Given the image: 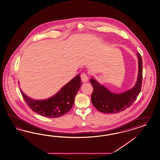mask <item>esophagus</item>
<instances>
[{
  "label": "esophagus",
  "instance_id": "esophagus-1",
  "mask_svg": "<svg viewBox=\"0 0 160 160\" xmlns=\"http://www.w3.org/2000/svg\"><path fill=\"white\" fill-rule=\"evenodd\" d=\"M81 78L83 82H86L88 81V77L85 73H82L81 75Z\"/></svg>",
  "mask_w": 160,
  "mask_h": 160
}]
</instances>
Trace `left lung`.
Listing matches in <instances>:
<instances>
[{"label":"left lung","mask_w":160,"mask_h":160,"mask_svg":"<svg viewBox=\"0 0 160 160\" xmlns=\"http://www.w3.org/2000/svg\"><path fill=\"white\" fill-rule=\"evenodd\" d=\"M139 60V73L134 87L120 94L111 93L106 87L101 85L93 78L90 79L93 91L91 100L94 107L102 113L113 114L123 111L131 106L140 92L142 83L143 62L141 55L137 53Z\"/></svg>","instance_id":"8db88e82"}]
</instances>
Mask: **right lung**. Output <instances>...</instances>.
Listing matches in <instances>:
<instances>
[{"label": "right lung", "mask_w": 160, "mask_h": 160, "mask_svg": "<svg viewBox=\"0 0 160 160\" xmlns=\"http://www.w3.org/2000/svg\"><path fill=\"white\" fill-rule=\"evenodd\" d=\"M81 81L80 74H78L53 97L43 100H33L22 90L20 92L25 102L33 111L42 116L54 118L62 117L71 109L75 96L82 85Z\"/></svg>", "instance_id": "right-lung-1"}]
</instances>
